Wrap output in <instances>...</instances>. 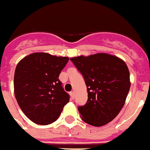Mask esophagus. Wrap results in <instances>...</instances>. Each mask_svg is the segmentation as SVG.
<instances>
[{
	"mask_svg": "<svg viewBox=\"0 0 150 150\" xmlns=\"http://www.w3.org/2000/svg\"><path fill=\"white\" fill-rule=\"evenodd\" d=\"M70 94H71V98L74 99V91H71V93H70Z\"/></svg>",
	"mask_w": 150,
	"mask_h": 150,
	"instance_id": "esophagus-1",
	"label": "esophagus"
}]
</instances>
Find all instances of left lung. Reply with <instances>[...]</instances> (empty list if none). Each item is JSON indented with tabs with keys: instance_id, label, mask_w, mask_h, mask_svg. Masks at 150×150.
<instances>
[{
	"instance_id": "1",
	"label": "left lung",
	"mask_w": 150,
	"mask_h": 150,
	"mask_svg": "<svg viewBox=\"0 0 150 150\" xmlns=\"http://www.w3.org/2000/svg\"><path fill=\"white\" fill-rule=\"evenodd\" d=\"M84 77L88 101L79 107L81 118L93 126H102L114 120L124 105L129 91V71L120 58L105 53L72 57Z\"/></svg>"
}]
</instances>
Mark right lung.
Instances as JSON below:
<instances>
[{
	"label": "right lung",
	"instance_id": "right-lung-1",
	"mask_svg": "<svg viewBox=\"0 0 150 150\" xmlns=\"http://www.w3.org/2000/svg\"><path fill=\"white\" fill-rule=\"evenodd\" d=\"M68 61L67 56L37 52L18 63L14 76L15 96L22 112L33 123H53L69 102V95L59 79Z\"/></svg>",
	"mask_w": 150,
	"mask_h": 150
}]
</instances>
